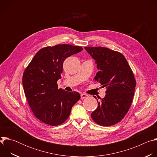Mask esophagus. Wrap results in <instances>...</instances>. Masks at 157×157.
I'll return each instance as SVG.
<instances>
[{
  "label": "esophagus",
  "instance_id": "obj_1",
  "mask_svg": "<svg viewBox=\"0 0 157 157\" xmlns=\"http://www.w3.org/2000/svg\"><path fill=\"white\" fill-rule=\"evenodd\" d=\"M88 97V95L87 94H81V99H85V98H87Z\"/></svg>",
  "mask_w": 157,
  "mask_h": 157
}]
</instances>
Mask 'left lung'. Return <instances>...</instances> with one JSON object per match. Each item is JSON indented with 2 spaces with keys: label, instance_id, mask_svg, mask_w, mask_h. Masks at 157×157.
I'll return each mask as SVG.
<instances>
[{
  "label": "left lung",
  "instance_id": "obj_1",
  "mask_svg": "<svg viewBox=\"0 0 157 157\" xmlns=\"http://www.w3.org/2000/svg\"><path fill=\"white\" fill-rule=\"evenodd\" d=\"M84 48L96 60L99 70L94 79L107 89L105 96L98 101V106L91 117L102 126L115 125L125 117L131 106L136 86L135 77L121 53L101 47Z\"/></svg>",
  "mask_w": 157,
  "mask_h": 157
}]
</instances>
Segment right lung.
<instances>
[{
    "mask_svg": "<svg viewBox=\"0 0 157 157\" xmlns=\"http://www.w3.org/2000/svg\"><path fill=\"white\" fill-rule=\"evenodd\" d=\"M81 47L56 44L40 49L27 66L22 78L24 93L34 116L41 122L59 125L70 116L80 99L76 92L58 88L66 58L80 52Z\"/></svg>",
    "mask_w": 157,
    "mask_h": 157,
    "instance_id": "right-lung-1",
    "label": "right lung"
}]
</instances>
